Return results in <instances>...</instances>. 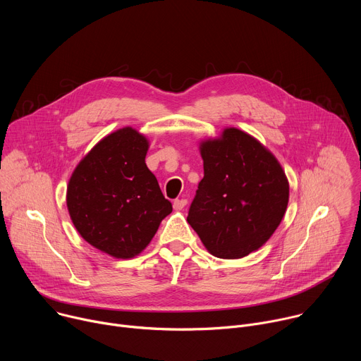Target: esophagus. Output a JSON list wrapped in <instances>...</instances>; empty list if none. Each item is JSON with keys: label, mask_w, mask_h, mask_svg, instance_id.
Returning <instances> with one entry per match:
<instances>
[{"label": "esophagus", "mask_w": 361, "mask_h": 361, "mask_svg": "<svg viewBox=\"0 0 361 361\" xmlns=\"http://www.w3.org/2000/svg\"><path fill=\"white\" fill-rule=\"evenodd\" d=\"M187 205V200L185 198H177V200H174V202H173V207H174V210H177V212H180V210H183L184 207Z\"/></svg>", "instance_id": "1"}]
</instances>
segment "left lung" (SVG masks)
I'll return each instance as SVG.
<instances>
[{
    "label": "left lung",
    "mask_w": 361,
    "mask_h": 361,
    "mask_svg": "<svg viewBox=\"0 0 361 361\" xmlns=\"http://www.w3.org/2000/svg\"><path fill=\"white\" fill-rule=\"evenodd\" d=\"M204 177L187 221L219 259H241L259 250L280 226L288 180L273 152L252 135L228 127L200 142Z\"/></svg>",
    "instance_id": "8db88e82"
}]
</instances>
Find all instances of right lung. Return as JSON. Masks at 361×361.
Segmentation results:
<instances>
[{"label": "right lung", "instance_id": "obj_1", "mask_svg": "<svg viewBox=\"0 0 361 361\" xmlns=\"http://www.w3.org/2000/svg\"><path fill=\"white\" fill-rule=\"evenodd\" d=\"M148 140L133 127L98 141L75 167L67 209L80 235L116 259L138 255L173 212L147 164Z\"/></svg>", "mask_w": 361, "mask_h": 361}]
</instances>
